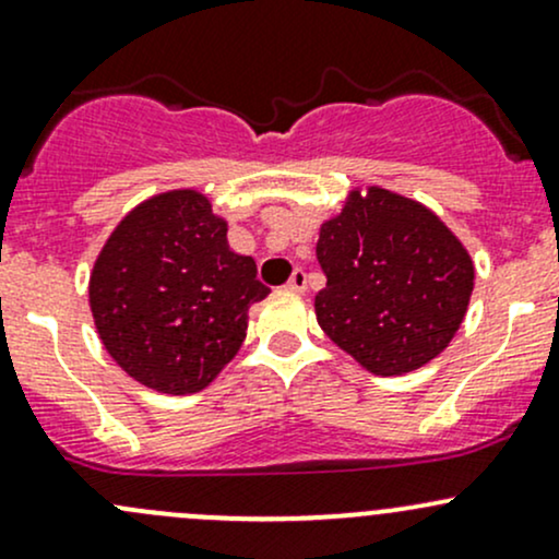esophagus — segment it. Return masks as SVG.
I'll return each mask as SVG.
<instances>
[{
  "label": "esophagus",
  "mask_w": 559,
  "mask_h": 559,
  "mask_svg": "<svg viewBox=\"0 0 559 559\" xmlns=\"http://www.w3.org/2000/svg\"><path fill=\"white\" fill-rule=\"evenodd\" d=\"M285 287L290 293H306V272H304V269H296V272L290 274V280H287Z\"/></svg>",
  "instance_id": "34e87169"
}]
</instances>
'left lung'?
I'll list each match as a JSON object with an SVG mask.
<instances>
[{"instance_id": "1", "label": "left lung", "mask_w": 559, "mask_h": 559, "mask_svg": "<svg viewBox=\"0 0 559 559\" xmlns=\"http://www.w3.org/2000/svg\"><path fill=\"white\" fill-rule=\"evenodd\" d=\"M328 285L317 322L373 376H405L445 352L474 290L472 255L421 202L381 186L354 189L320 226Z\"/></svg>"}]
</instances>
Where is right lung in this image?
Instances as JSON below:
<instances>
[{
  "label": "right lung",
  "mask_w": 559,
  "mask_h": 559,
  "mask_svg": "<svg viewBox=\"0 0 559 559\" xmlns=\"http://www.w3.org/2000/svg\"><path fill=\"white\" fill-rule=\"evenodd\" d=\"M205 194L173 189L130 210L90 274V309L114 362L162 394L202 392L269 296Z\"/></svg>",
  "instance_id": "add662e5"
}]
</instances>
